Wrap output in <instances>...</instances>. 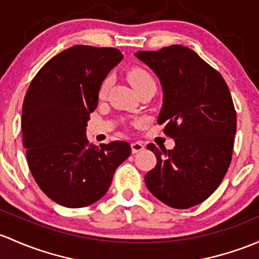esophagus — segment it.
I'll return each mask as SVG.
<instances>
[{
  "mask_svg": "<svg viewBox=\"0 0 259 259\" xmlns=\"http://www.w3.org/2000/svg\"><path fill=\"white\" fill-rule=\"evenodd\" d=\"M144 150V145L141 143H139V141H134V143H132V152L133 154H137V152H140Z\"/></svg>",
  "mask_w": 259,
  "mask_h": 259,
  "instance_id": "34e87169",
  "label": "esophagus"
}]
</instances>
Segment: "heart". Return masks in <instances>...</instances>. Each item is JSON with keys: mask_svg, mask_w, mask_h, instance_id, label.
<instances>
[{"mask_svg": "<svg viewBox=\"0 0 259 259\" xmlns=\"http://www.w3.org/2000/svg\"><path fill=\"white\" fill-rule=\"evenodd\" d=\"M126 77H127V80L132 83V85L134 87L137 92L141 91V89L145 88V87L152 85V84L156 85L155 78L152 77L151 73L149 72V70H146L145 68H141V67L132 68V69L127 72ZM110 84H111L110 77H107L103 79V81L99 85V89H98V98H99V99H105V98H107L109 88H110Z\"/></svg>", "mask_w": 259, "mask_h": 259, "instance_id": "b5f03b06", "label": "heart"}]
</instances>
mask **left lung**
<instances>
[{
	"instance_id": "obj_1",
	"label": "left lung",
	"mask_w": 259,
	"mask_h": 259,
	"mask_svg": "<svg viewBox=\"0 0 259 259\" xmlns=\"http://www.w3.org/2000/svg\"><path fill=\"white\" fill-rule=\"evenodd\" d=\"M135 56L161 81L164 104L157 122L175 140L172 150L146 146L157 162L145 184L170 207L190 208L213 194L230 167L237 126L230 89L214 68L184 46Z\"/></svg>"
}]
</instances>
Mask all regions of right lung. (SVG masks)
Wrapping results in <instances>:
<instances>
[{
    "label": "right lung",
    "mask_w": 259,
    "mask_h": 259,
    "mask_svg": "<svg viewBox=\"0 0 259 259\" xmlns=\"http://www.w3.org/2000/svg\"><path fill=\"white\" fill-rule=\"evenodd\" d=\"M121 59L116 48L70 47L40 68L24 97L22 141L28 167L39 189L65 207L102 198L132 152L125 141L95 146L85 135L100 83Z\"/></svg>",
    "instance_id": "add662e5"
}]
</instances>
